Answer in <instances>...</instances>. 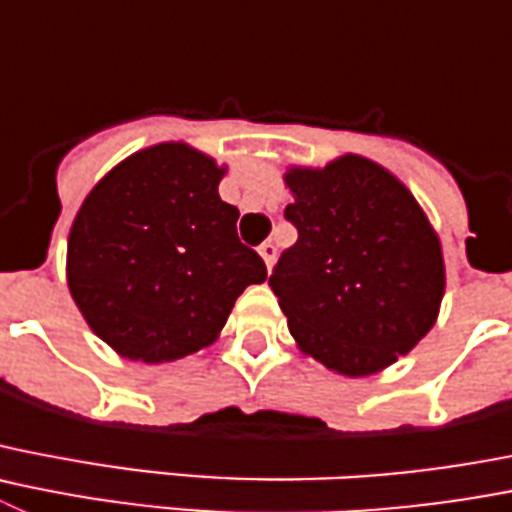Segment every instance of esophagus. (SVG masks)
<instances>
[{"instance_id":"34e87169","label":"esophagus","mask_w":512,"mask_h":512,"mask_svg":"<svg viewBox=\"0 0 512 512\" xmlns=\"http://www.w3.org/2000/svg\"><path fill=\"white\" fill-rule=\"evenodd\" d=\"M259 253H261V259H264L266 269H271L274 266V259H276V246L271 241H264L259 246Z\"/></svg>"}]
</instances>
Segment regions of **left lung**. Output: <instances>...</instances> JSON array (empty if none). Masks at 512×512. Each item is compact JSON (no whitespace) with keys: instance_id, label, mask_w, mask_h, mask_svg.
<instances>
[{"instance_id":"obj_1","label":"left lung","mask_w":512,"mask_h":512,"mask_svg":"<svg viewBox=\"0 0 512 512\" xmlns=\"http://www.w3.org/2000/svg\"><path fill=\"white\" fill-rule=\"evenodd\" d=\"M297 243L269 276L299 348L342 375L396 363L444 297L437 233L406 187L363 157L287 175Z\"/></svg>"}]
</instances>
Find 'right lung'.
Listing matches in <instances>:
<instances>
[{"label":"right lung","instance_id":"right-lung-1","mask_svg":"<svg viewBox=\"0 0 512 512\" xmlns=\"http://www.w3.org/2000/svg\"><path fill=\"white\" fill-rule=\"evenodd\" d=\"M223 170L187 144L131 154L81 205L68 238V287L91 330L144 363L177 360L223 330L259 253L220 200Z\"/></svg>","mask_w":512,"mask_h":512}]
</instances>
